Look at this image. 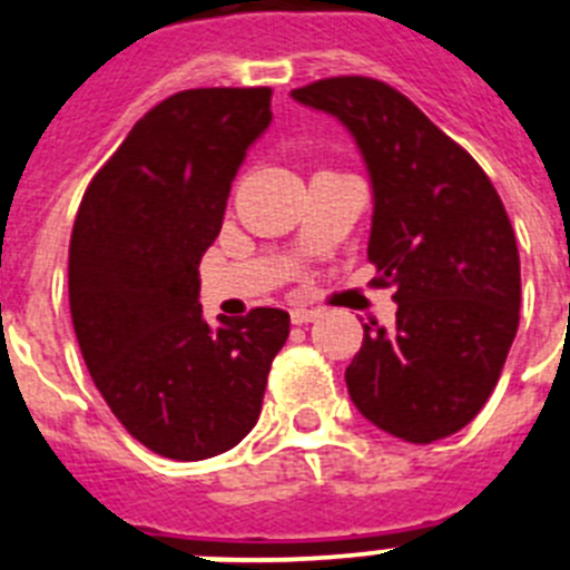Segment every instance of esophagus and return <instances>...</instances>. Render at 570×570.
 <instances>
[{
	"label": "esophagus",
	"mask_w": 570,
	"mask_h": 570,
	"mask_svg": "<svg viewBox=\"0 0 570 570\" xmlns=\"http://www.w3.org/2000/svg\"><path fill=\"white\" fill-rule=\"evenodd\" d=\"M316 320V311H308V308H291V322L294 325H308V322Z\"/></svg>",
	"instance_id": "esophagus-1"
}]
</instances>
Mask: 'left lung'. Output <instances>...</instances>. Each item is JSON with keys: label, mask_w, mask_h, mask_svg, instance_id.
Listing matches in <instances>:
<instances>
[{"label": "left lung", "mask_w": 570, "mask_h": 570, "mask_svg": "<svg viewBox=\"0 0 570 570\" xmlns=\"http://www.w3.org/2000/svg\"><path fill=\"white\" fill-rule=\"evenodd\" d=\"M291 99L334 116L371 179L367 259L394 288L396 325H362L345 371L356 411L428 445L480 414L520 325V250L485 170L400 90L320 79Z\"/></svg>", "instance_id": "left-lung-1"}]
</instances>
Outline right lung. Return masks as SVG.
Returning a JSON list of instances; mask_svg holds the SVG:
<instances>
[{
  "label": "right lung",
  "mask_w": 570,
  "mask_h": 570,
  "mask_svg": "<svg viewBox=\"0 0 570 570\" xmlns=\"http://www.w3.org/2000/svg\"><path fill=\"white\" fill-rule=\"evenodd\" d=\"M271 119L268 88L174 94L130 128L73 223L68 294L82 360L128 434L168 460H208L248 434L288 340L279 308L208 325L199 305V259Z\"/></svg>",
  "instance_id": "obj_1"
}]
</instances>
